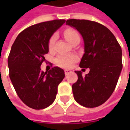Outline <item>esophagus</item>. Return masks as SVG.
<instances>
[{
  "label": "esophagus",
  "mask_w": 130,
  "mask_h": 130,
  "mask_svg": "<svg viewBox=\"0 0 130 130\" xmlns=\"http://www.w3.org/2000/svg\"><path fill=\"white\" fill-rule=\"evenodd\" d=\"M70 72H71L70 70H65V75H68V74L70 73Z\"/></svg>",
  "instance_id": "1"
}]
</instances>
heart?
<instances>
[{
    "mask_svg": "<svg viewBox=\"0 0 130 130\" xmlns=\"http://www.w3.org/2000/svg\"><path fill=\"white\" fill-rule=\"evenodd\" d=\"M64 35L65 38L67 39L69 42L72 43L76 37H79V34L77 33L76 30L73 29H67L64 32ZM56 35H53L49 40L48 42V48L50 50H52L54 48V44L56 40ZM78 60V58L74 54H68V55H59L56 58V63L58 65L62 67V68H68L71 67V65L75 62Z\"/></svg>",
    "mask_w": 130,
    "mask_h": 130,
    "instance_id": "1",
    "label": "heart"
}]
</instances>
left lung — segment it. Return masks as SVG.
Returning a JSON list of instances; mask_svg holds the SVG:
<instances>
[{
  "label": "left lung",
  "mask_w": 130,
  "mask_h": 130,
  "mask_svg": "<svg viewBox=\"0 0 130 130\" xmlns=\"http://www.w3.org/2000/svg\"><path fill=\"white\" fill-rule=\"evenodd\" d=\"M66 24L76 29L84 42V54L79 66L89 68L82 76L75 71L78 80L72 85L74 98L88 108L100 106L111 95L123 68L122 49L113 34L95 21L68 19Z\"/></svg>",
  "instance_id": "left-lung-1"
}]
</instances>
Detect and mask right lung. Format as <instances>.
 Here are the masks:
<instances>
[{
    "mask_svg": "<svg viewBox=\"0 0 130 130\" xmlns=\"http://www.w3.org/2000/svg\"><path fill=\"white\" fill-rule=\"evenodd\" d=\"M65 22L56 19L32 25L20 32L12 46L7 60L10 80L19 98L30 108L39 110L50 106L65 77L64 70L58 67L46 72L40 69L48 52L50 38Z\"/></svg>",
    "mask_w": 130,
    "mask_h": 130,
    "instance_id": "obj_1",
    "label": "right lung"
}]
</instances>
